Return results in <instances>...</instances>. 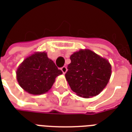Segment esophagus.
I'll return each instance as SVG.
<instances>
[{
	"instance_id": "1",
	"label": "esophagus",
	"mask_w": 132,
	"mask_h": 132,
	"mask_svg": "<svg viewBox=\"0 0 132 132\" xmlns=\"http://www.w3.org/2000/svg\"><path fill=\"white\" fill-rule=\"evenodd\" d=\"M61 70H62V71L63 72V73L65 74V73L66 72V71H67V68H66V66H63V67L61 68Z\"/></svg>"
}]
</instances>
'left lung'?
I'll return each mask as SVG.
<instances>
[{
	"label": "left lung",
	"instance_id": "left-lung-1",
	"mask_svg": "<svg viewBox=\"0 0 132 132\" xmlns=\"http://www.w3.org/2000/svg\"><path fill=\"white\" fill-rule=\"evenodd\" d=\"M70 59L65 77L71 90L84 98L99 94L111 77L108 61L88 49L75 52Z\"/></svg>",
	"mask_w": 132,
	"mask_h": 132
}]
</instances>
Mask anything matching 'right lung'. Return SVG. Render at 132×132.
I'll use <instances>...</instances> for the list:
<instances>
[{"mask_svg": "<svg viewBox=\"0 0 132 132\" xmlns=\"http://www.w3.org/2000/svg\"><path fill=\"white\" fill-rule=\"evenodd\" d=\"M62 71L46 53H36L24 60L16 72L20 86L32 94H42L48 92Z\"/></svg>", "mask_w": 132, "mask_h": 132, "instance_id": "obj_1", "label": "right lung"}]
</instances>
